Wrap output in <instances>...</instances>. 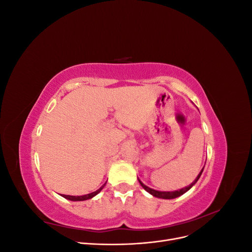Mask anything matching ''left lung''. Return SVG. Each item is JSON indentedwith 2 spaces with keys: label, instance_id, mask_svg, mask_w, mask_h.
<instances>
[{
  "label": "left lung",
  "instance_id": "left-lung-1",
  "mask_svg": "<svg viewBox=\"0 0 252 252\" xmlns=\"http://www.w3.org/2000/svg\"><path fill=\"white\" fill-rule=\"evenodd\" d=\"M203 169H204V167H203ZM203 169L201 170V172L199 173V175H197L196 177V179L191 183V184H190L189 186H187V187H185V188H183V189H180V190H175V191H158V190H155V189H151V188H149V187H147L146 185H144L143 183L139 180V182H140V184H141V186L146 190L147 192H149L150 194H152L154 196H156V197H159V199H165V200H170V199H175V197H178V196H180V195H182V194H184L186 191H188V190L191 188L195 183L197 182V180L200 179V177H201V174H202V172H203Z\"/></svg>",
  "mask_w": 252,
  "mask_h": 252
}]
</instances>
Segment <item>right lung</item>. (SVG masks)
Returning <instances> with one entry per match:
<instances>
[{
    "mask_svg": "<svg viewBox=\"0 0 252 252\" xmlns=\"http://www.w3.org/2000/svg\"><path fill=\"white\" fill-rule=\"evenodd\" d=\"M107 183V182H106ZM106 183L105 184L101 187V188H98L96 191H94V192H91V193H88V194H85V195H80V196H74V195H66V194H62V196L63 197H65V199H67V200H70V201H85V200H89V199H91V197H94V195H96L98 192L101 191V190L104 188V186L106 185Z\"/></svg>",
    "mask_w": 252,
    "mask_h": 252,
    "instance_id": "add662e5",
    "label": "right lung"
}]
</instances>
